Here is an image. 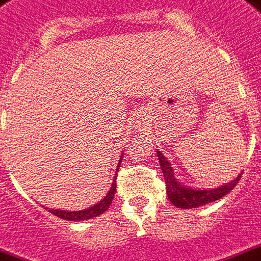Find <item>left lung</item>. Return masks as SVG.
Returning a JSON list of instances; mask_svg holds the SVG:
<instances>
[{
    "mask_svg": "<svg viewBox=\"0 0 261 261\" xmlns=\"http://www.w3.org/2000/svg\"><path fill=\"white\" fill-rule=\"evenodd\" d=\"M157 157H159L161 171L164 174L168 199L174 206L179 207V208H196V207L204 206V204H208V203L221 199L237 186L238 180L242 176L239 174L231 182H228L220 188H214V189H203V191L201 189H192L188 186L180 185V182H178V179L174 176V170H172L171 164L160 151H157Z\"/></svg>",
    "mask_w": 261,
    "mask_h": 261,
    "instance_id": "1",
    "label": "left lung"
}]
</instances>
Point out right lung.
Returning a JSON list of instances; mask_svg holds the SVG:
<instances>
[{
    "label": "right lung",
    "mask_w": 261,
    "mask_h": 261,
    "mask_svg": "<svg viewBox=\"0 0 261 261\" xmlns=\"http://www.w3.org/2000/svg\"><path fill=\"white\" fill-rule=\"evenodd\" d=\"M122 160H119L118 164H121ZM119 170V168H117ZM117 178H114V182H112L111 188L104 199L98 201L94 206L89 207V208H85V210L79 211H65V210H48L50 213H53L54 216L60 217L62 220H66V221H83V220H90V218H94V217H98L102 213H106L108 210V207L112 203V199H114V195H115V191H117ZM44 207V206H43ZM47 210V208H45Z\"/></svg>",
    "instance_id": "add662e5"
}]
</instances>
